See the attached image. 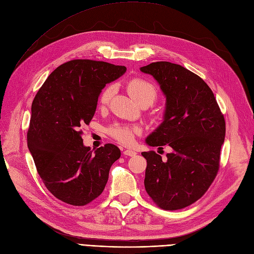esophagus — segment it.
I'll return each instance as SVG.
<instances>
[{"mask_svg": "<svg viewBox=\"0 0 254 254\" xmlns=\"http://www.w3.org/2000/svg\"><path fill=\"white\" fill-rule=\"evenodd\" d=\"M137 153L135 151H132V149H126V151L124 152V155L125 156H129V157H133L135 156Z\"/></svg>", "mask_w": 254, "mask_h": 254, "instance_id": "1", "label": "esophagus"}]
</instances>
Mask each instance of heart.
<instances>
[{
  "label": "heart",
  "instance_id": "b5f03b06",
  "mask_svg": "<svg viewBox=\"0 0 254 254\" xmlns=\"http://www.w3.org/2000/svg\"><path fill=\"white\" fill-rule=\"evenodd\" d=\"M127 90L129 95L135 100H137L139 103H141L143 101H148L153 103L158 95L157 88L155 87V84L142 77H136L130 79L127 83ZM114 92L115 87L113 86V84H110V86L103 89L99 96L100 106H107L112 99L113 95H114ZM109 132L111 136L118 140L119 142L124 144H129L133 142L135 135L140 133V128L138 127H130L127 125L116 124L110 127Z\"/></svg>",
  "mask_w": 254,
  "mask_h": 254
}]
</instances>
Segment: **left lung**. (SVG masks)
<instances>
[{
    "instance_id": "left-lung-1",
    "label": "left lung",
    "mask_w": 254,
    "mask_h": 254,
    "mask_svg": "<svg viewBox=\"0 0 254 254\" xmlns=\"http://www.w3.org/2000/svg\"><path fill=\"white\" fill-rule=\"evenodd\" d=\"M140 70L153 75L166 96L163 122L145 141L173 148L165 161L154 151L141 154L147 163L145 190L160 208L182 209L198 201L217 177L224 115L208 84L182 65L157 62Z\"/></svg>"
}]
</instances>
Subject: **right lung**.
<instances>
[{"label":"right lung","mask_w":254,"mask_h":254,"mask_svg":"<svg viewBox=\"0 0 254 254\" xmlns=\"http://www.w3.org/2000/svg\"><path fill=\"white\" fill-rule=\"evenodd\" d=\"M126 71L125 65L73 60L56 68L36 93L28 148L47 190L64 203L84 206L95 200L120 157L112 143L92 152L79 127L90 124L101 90Z\"/></svg>","instance_id":"right-lung-1"}]
</instances>
